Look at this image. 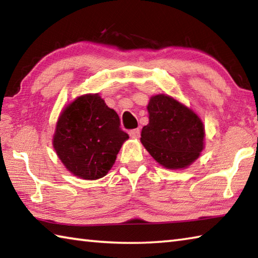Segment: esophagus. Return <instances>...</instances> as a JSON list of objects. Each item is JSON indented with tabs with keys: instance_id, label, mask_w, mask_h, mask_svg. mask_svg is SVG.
<instances>
[{
	"instance_id": "esophagus-1",
	"label": "esophagus",
	"mask_w": 258,
	"mask_h": 258,
	"mask_svg": "<svg viewBox=\"0 0 258 258\" xmlns=\"http://www.w3.org/2000/svg\"><path fill=\"white\" fill-rule=\"evenodd\" d=\"M140 134H141V131H140L139 128H135V130H131L130 131V135L132 138H139L140 137Z\"/></svg>"
}]
</instances>
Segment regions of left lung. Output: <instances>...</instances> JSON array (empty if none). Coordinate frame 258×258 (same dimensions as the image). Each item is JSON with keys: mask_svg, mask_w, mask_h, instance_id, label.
Returning a JSON list of instances; mask_svg holds the SVG:
<instances>
[{"mask_svg": "<svg viewBox=\"0 0 258 258\" xmlns=\"http://www.w3.org/2000/svg\"><path fill=\"white\" fill-rule=\"evenodd\" d=\"M149 124L141 142L149 153L168 169L185 168L203 150V123L194 111L169 96L158 95L148 105Z\"/></svg>", "mask_w": 258, "mask_h": 258, "instance_id": "1", "label": "left lung"}]
</instances>
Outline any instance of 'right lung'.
I'll use <instances>...</instances> for the list:
<instances>
[{
	"label": "right lung",
	"instance_id": "1",
	"mask_svg": "<svg viewBox=\"0 0 258 258\" xmlns=\"http://www.w3.org/2000/svg\"><path fill=\"white\" fill-rule=\"evenodd\" d=\"M127 139L116 111L98 95H87L63 110L53 145L72 174L92 180L107 175Z\"/></svg>",
	"mask_w": 258,
	"mask_h": 258
}]
</instances>
